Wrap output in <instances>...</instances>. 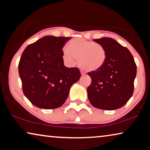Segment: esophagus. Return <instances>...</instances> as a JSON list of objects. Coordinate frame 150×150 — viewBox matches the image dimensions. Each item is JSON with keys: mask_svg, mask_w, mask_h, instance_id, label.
Here are the masks:
<instances>
[{"mask_svg": "<svg viewBox=\"0 0 150 150\" xmlns=\"http://www.w3.org/2000/svg\"><path fill=\"white\" fill-rule=\"evenodd\" d=\"M81 76H85L86 75V73L83 72V71H81Z\"/></svg>", "mask_w": 150, "mask_h": 150, "instance_id": "34e87169", "label": "esophagus"}]
</instances>
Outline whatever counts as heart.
Instances as JSON below:
<instances>
[{
	"label": "heart",
	"mask_w": 150,
	"mask_h": 150,
	"mask_svg": "<svg viewBox=\"0 0 150 150\" xmlns=\"http://www.w3.org/2000/svg\"><path fill=\"white\" fill-rule=\"evenodd\" d=\"M69 48H64L62 55L69 64L78 62L83 69L89 72H96L102 68L106 60V51L101 44L76 38L69 42Z\"/></svg>",
	"instance_id": "heart-1"
}]
</instances>
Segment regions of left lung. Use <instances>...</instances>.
<instances>
[{"label": "left lung", "instance_id": "8db88e82", "mask_svg": "<svg viewBox=\"0 0 150 150\" xmlns=\"http://www.w3.org/2000/svg\"><path fill=\"white\" fill-rule=\"evenodd\" d=\"M106 51V62L99 71L89 72L91 82L87 91L88 99L95 108L116 110L132 96L137 66L126 47L110 38L93 40Z\"/></svg>", "mask_w": 150, "mask_h": 150}]
</instances>
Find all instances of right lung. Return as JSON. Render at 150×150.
Segmentation results:
<instances>
[{"instance_id": "1", "label": "right lung", "mask_w": 150, "mask_h": 150, "mask_svg": "<svg viewBox=\"0 0 150 150\" xmlns=\"http://www.w3.org/2000/svg\"><path fill=\"white\" fill-rule=\"evenodd\" d=\"M70 39L46 35L28 45L22 53L18 66L22 89L36 107L61 106L71 87L81 77L79 69L64 65L62 49Z\"/></svg>"}]
</instances>
